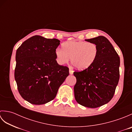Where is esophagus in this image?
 <instances>
[{
  "instance_id": "1",
  "label": "esophagus",
  "mask_w": 132,
  "mask_h": 132,
  "mask_svg": "<svg viewBox=\"0 0 132 132\" xmlns=\"http://www.w3.org/2000/svg\"><path fill=\"white\" fill-rule=\"evenodd\" d=\"M73 72H74V71L72 70H71V69H69V74H70L72 75V74H73Z\"/></svg>"
}]
</instances>
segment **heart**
<instances>
[{"mask_svg":"<svg viewBox=\"0 0 132 132\" xmlns=\"http://www.w3.org/2000/svg\"><path fill=\"white\" fill-rule=\"evenodd\" d=\"M62 49H57L55 54L57 62L63 65L71 63L80 70L89 68L96 61L99 53L97 45L85 41H70L62 44Z\"/></svg>","mask_w":132,"mask_h":132,"instance_id":"heart-1","label":"heart"}]
</instances>
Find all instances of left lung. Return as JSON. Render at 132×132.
<instances>
[{"label": "left lung", "mask_w": 132, "mask_h": 132, "mask_svg": "<svg viewBox=\"0 0 132 132\" xmlns=\"http://www.w3.org/2000/svg\"><path fill=\"white\" fill-rule=\"evenodd\" d=\"M85 41L96 44L99 53L89 68L74 72L77 79L74 96L79 104L95 108L108 103L113 97L119 80L120 60L112 45L104 36Z\"/></svg>", "instance_id": "1"}]
</instances>
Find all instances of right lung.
Listing matches in <instances>:
<instances>
[{"label": "right lung", "mask_w": 132, "mask_h": 132, "mask_svg": "<svg viewBox=\"0 0 132 132\" xmlns=\"http://www.w3.org/2000/svg\"><path fill=\"white\" fill-rule=\"evenodd\" d=\"M60 41L34 36L17 49L15 79L21 97L35 105L53 100L69 75L66 66L59 65L55 50Z\"/></svg>", "instance_id": "1"}]
</instances>
